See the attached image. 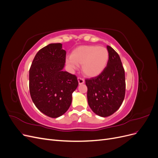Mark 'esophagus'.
Masks as SVG:
<instances>
[{
  "label": "esophagus",
  "mask_w": 158,
  "mask_h": 158,
  "mask_svg": "<svg viewBox=\"0 0 158 158\" xmlns=\"http://www.w3.org/2000/svg\"><path fill=\"white\" fill-rule=\"evenodd\" d=\"M78 84H82L84 83V80L82 78H78Z\"/></svg>",
  "instance_id": "esophagus-1"
}]
</instances>
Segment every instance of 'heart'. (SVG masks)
<instances>
[{"label": "heart", "mask_w": 158, "mask_h": 158, "mask_svg": "<svg viewBox=\"0 0 158 158\" xmlns=\"http://www.w3.org/2000/svg\"><path fill=\"white\" fill-rule=\"evenodd\" d=\"M108 50L98 45L80 46L74 49L66 63L70 68L82 65L83 74L88 77H95L101 74L109 60Z\"/></svg>", "instance_id": "obj_1"}]
</instances>
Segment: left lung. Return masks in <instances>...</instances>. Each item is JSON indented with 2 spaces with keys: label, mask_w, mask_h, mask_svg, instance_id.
Masks as SVG:
<instances>
[{
  "label": "left lung",
  "mask_w": 158,
  "mask_h": 158,
  "mask_svg": "<svg viewBox=\"0 0 158 158\" xmlns=\"http://www.w3.org/2000/svg\"><path fill=\"white\" fill-rule=\"evenodd\" d=\"M109 60L102 73L85 79L89 107L98 115H111L121 107L125 95V70L120 56L111 47L107 46Z\"/></svg>",
  "instance_id": "1"
}]
</instances>
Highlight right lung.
I'll list each match as a JSON object with an SVG mask.
<instances>
[{"instance_id": "1", "label": "right lung", "mask_w": 158, "mask_h": 158, "mask_svg": "<svg viewBox=\"0 0 158 158\" xmlns=\"http://www.w3.org/2000/svg\"><path fill=\"white\" fill-rule=\"evenodd\" d=\"M65 61L62 44H51L37 52L29 72L32 101L41 112L51 118L66 112L78 85L75 75L63 70Z\"/></svg>"}]
</instances>
